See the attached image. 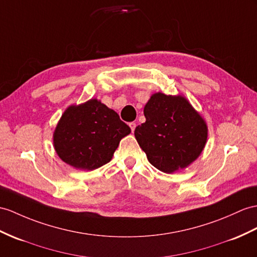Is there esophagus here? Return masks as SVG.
Wrapping results in <instances>:
<instances>
[{"mask_svg":"<svg viewBox=\"0 0 257 257\" xmlns=\"http://www.w3.org/2000/svg\"><path fill=\"white\" fill-rule=\"evenodd\" d=\"M128 125H130L131 130H132V132H134V131H135V127H136V123H134V122H131Z\"/></svg>","mask_w":257,"mask_h":257,"instance_id":"34e87169","label":"esophagus"}]
</instances>
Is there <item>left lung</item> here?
Masks as SVG:
<instances>
[{
  "mask_svg": "<svg viewBox=\"0 0 257 257\" xmlns=\"http://www.w3.org/2000/svg\"><path fill=\"white\" fill-rule=\"evenodd\" d=\"M146 122L135 128V139L148 161L173 173L190 166L207 141V124L185 97L156 92L144 108Z\"/></svg>",
  "mask_w": 257,
  "mask_h": 257,
  "instance_id": "1",
  "label": "left lung"
}]
</instances>
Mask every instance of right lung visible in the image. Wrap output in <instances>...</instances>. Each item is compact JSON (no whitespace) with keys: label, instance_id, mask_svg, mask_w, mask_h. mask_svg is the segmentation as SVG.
<instances>
[{"label":"right lung","instance_id":"right-lung-1","mask_svg":"<svg viewBox=\"0 0 257 257\" xmlns=\"http://www.w3.org/2000/svg\"><path fill=\"white\" fill-rule=\"evenodd\" d=\"M131 133L114 110L97 99L70 105L53 133V146L65 164L93 170L108 164L120 141Z\"/></svg>","mask_w":257,"mask_h":257}]
</instances>
